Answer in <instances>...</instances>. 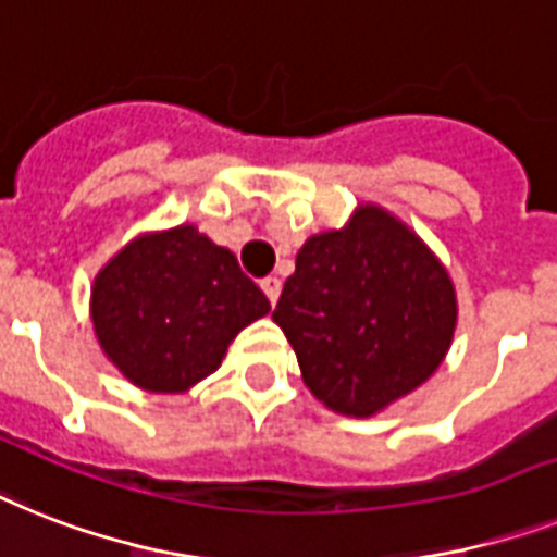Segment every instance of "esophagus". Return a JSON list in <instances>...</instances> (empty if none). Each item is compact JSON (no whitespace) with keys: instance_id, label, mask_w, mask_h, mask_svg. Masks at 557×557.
I'll return each instance as SVG.
<instances>
[{"instance_id":"esophagus-1","label":"esophagus","mask_w":557,"mask_h":557,"mask_svg":"<svg viewBox=\"0 0 557 557\" xmlns=\"http://www.w3.org/2000/svg\"><path fill=\"white\" fill-rule=\"evenodd\" d=\"M260 286H263L265 297H269L271 306H274V302H277V297H280V288H283V283H280V277H274V274H269V277H263V283H260Z\"/></svg>"}]
</instances>
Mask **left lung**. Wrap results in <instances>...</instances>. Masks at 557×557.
<instances>
[{"label":"left lung","instance_id":"1","mask_svg":"<svg viewBox=\"0 0 557 557\" xmlns=\"http://www.w3.org/2000/svg\"><path fill=\"white\" fill-rule=\"evenodd\" d=\"M271 318L311 395L369 418L432 377L449 351L458 302L418 234L363 206L343 232L306 239Z\"/></svg>","mask_w":557,"mask_h":557}]
</instances>
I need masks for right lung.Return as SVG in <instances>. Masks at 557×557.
Masks as SVG:
<instances>
[{"mask_svg": "<svg viewBox=\"0 0 557 557\" xmlns=\"http://www.w3.org/2000/svg\"><path fill=\"white\" fill-rule=\"evenodd\" d=\"M269 309L237 257L194 225L128 243L90 292L99 346L148 392H185L208 377L239 329Z\"/></svg>", "mask_w": 557, "mask_h": 557, "instance_id": "add662e5", "label": "right lung"}]
</instances>
